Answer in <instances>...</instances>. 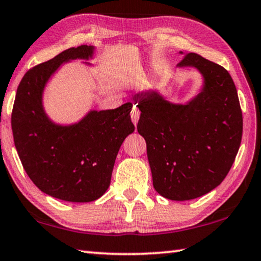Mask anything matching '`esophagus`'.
Here are the masks:
<instances>
[{"label": "esophagus", "mask_w": 261, "mask_h": 261, "mask_svg": "<svg viewBox=\"0 0 261 261\" xmlns=\"http://www.w3.org/2000/svg\"><path fill=\"white\" fill-rule=\"evenodd\" d=\"M130 117H132V121L134 122V125H136V123H138V121H139V119H140L139 109L133 108V110H132V112H130Z\"/></svg>", "instance_id": "esophagus-1"}]
</instances>
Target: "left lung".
I'll return each instance as SVG.
<instances>
[{
	"mask_svg": "<svg viewBox=\"0 0 261 261\" xmlns=\"http://www.w3.org/2000/svg\"><path fill=\"white\" fill-rule=\"evenodd\" d=\"M177 67L201 74L198 95L174 104L150 89L133 100L141 111L138 132L147 143L153 189L165 199L185 201L209 193L227 177L241 146L243 117L223 67L196 53L186 54Z\"/></svg>",
	"mask_w": 261,
	"mask_h": 261,
	"instance_id": "1",
	"label": "left lung"
}]
</instances>
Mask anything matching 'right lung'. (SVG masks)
<instances>
[{
	"instance_id": "obj_1",
	"label": "right lung",
	"mask_w": 261,
	"mask_h": 261,
	"mask_svg": "<svg viewBox=\"0 0 261 261\" xmlns=\"http://www.w3.org/2000/svg\"><path fill=\"white\" fill-rule=\"evenodd\" d=\"M95 49L71 47L30 69L18 85L12 109V134L25 172L41 192L63 201L99 199L109 189L123 140L135 129L132 102L115 110H90L69 125L47 115L42 98L49 79L67 62L92 59Z\"/></svg>"
}]
</instances>
